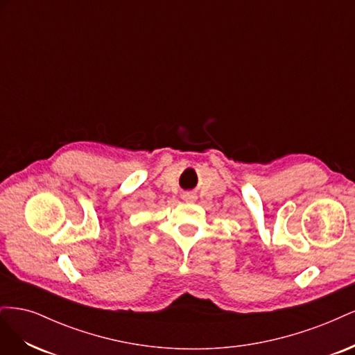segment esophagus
<instances>
[{"instance_id":"34e87169","label":"esophagus","mask_w":355,"mask_h":355,"mask_svg":"<svg viewBox=\"0 0 355 355\" xmlns=\"http://www.w3.org/2000/svg\"><path fill=\"white\" fill-rule=\"evenodd\" d=\"M189 197L192 198V196H189V194H187V196H185V198H187V200H189Z\"/></svg>"}]
</instances>
